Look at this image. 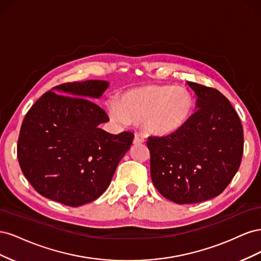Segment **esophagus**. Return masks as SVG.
<instances>
[{
    "mask_svg": "<svg viewBox=\"0 0 261 261\" xmlns=\"http://www.w3.org/2000/svg\"><path fill=\"white\" fill-rule=\"evenodd\" d=\"M133 143L135 144V145H138V144H143L144 143V139L141 138L139 135H135V137H134V140H133Z\"/></svg>",
    "mask_w": 261,
    "mask_h": 261,
    "instance_id": "1",
    "label": "esophagus"
}]
</instances>
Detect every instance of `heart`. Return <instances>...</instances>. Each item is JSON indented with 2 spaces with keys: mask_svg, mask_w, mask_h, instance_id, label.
<instances>
[{
  "mask_svg": "<svg viewBox=\"0 0 261 261\" xmlns=\"http://www.w3.org/2000/svg\"><path fill=\"white\" fill-rule=\"evenodd\" d=\"M193 108V94L186 88L153 85L126 91L118 102L110 101L108 112L117 123L140 121L149 133L170 135L188 121Z\"/></svg>",
  "mask_w": 261,
  "mask_h": 261,
  "instance_id": "heart-1",
  "label": "heart"
}]
</instances>
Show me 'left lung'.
<instances>
[{"instance_id": "1", "label": "left lung", "mask_w": 261, "mask_h": 261, "mask_svg": "<svg viewBox=\"0 0 261 261\" xmlns=\"http://www.w3.org/2000/svg\"><path fill=\"white\" fill-rule=\"evenodd\" d=\"M187 85L197 96L195 113L177 132L147 141L154 187L179 204L222 193L238 172L244 151L243 126L230 101L215 88Z\"/></svg>"}]
</instances>
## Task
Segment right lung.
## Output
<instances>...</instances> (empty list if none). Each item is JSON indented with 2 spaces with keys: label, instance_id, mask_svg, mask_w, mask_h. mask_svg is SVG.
Wrapping results in <instances>:
<instances>
[{
  "label": "right lung",
  "instance_id": "obj_1",
  "mask_svg": "<svg viewBox=\"0 0 261 261\" xmlns=\"http://www.w3.org/2000/svg\"><path fill=\"white\" fill-rule=\"evenodd\" d=\"M108 87L105 81L62 84L45 92L23 118L18 162L45 198L80 207L99 198L111 183L134 134L113 135L99 128L110 120L92 100Z\"/></svg>",
  "mask_w": 261,
  "mask_h": 261
}]
</instances>
